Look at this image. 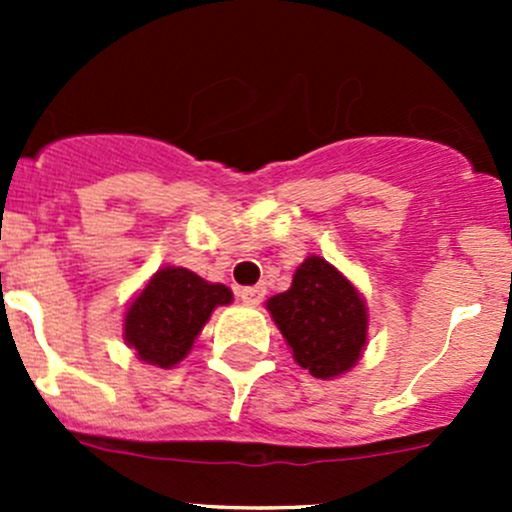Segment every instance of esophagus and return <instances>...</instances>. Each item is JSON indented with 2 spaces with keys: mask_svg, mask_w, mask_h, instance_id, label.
<instances>
[{
  "mask_svg": "<svg viewBox=\"0 0 512 512\" xmlns=\"http://www.w3.org/2000/svg\"><path fill=\"white\" fill-rule=\"evenodd\" d=\"M265 292H267V289L262 287V285L242 287L240 292H237V297H240L245 304H252V307H255V304H260L262 299H265Z\"/></svg>",
  "mask_w": 512,
  "mask_h": 512,
  "instance_id": "34e87169",
  "label": "esophagus"
}]
</instances>
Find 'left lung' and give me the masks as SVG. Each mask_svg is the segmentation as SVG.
<instances>
[{
  "label": "left lung",
  "instance_id": "1",
  "mask_svg": "<svg viewBox=\"0 0 512 512\" xmlns=\"http://www.w3.org/2000/svg\"><path fill=\"white\" fill-rule=\"evenodd\" d=\"M294 361L317 379L347 374L366 347L369 314L352 282L324 257L309 255L292 287L267 299Z\"/></svg>",
  "mask_w": 512,
  "mask_h": 512
}]
</instances>
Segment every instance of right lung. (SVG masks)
Instances as JSON below:
<instances>
[{
    "label": "right lung",
    "mask_w": 512,
    "mask_h": 512,
    "mask_svg": "<svg viewBox=\"0 0 512 512\" xmlns=\"http://www.w3.org/2000/svg\"><path fill=\"white\" fill-rule=\"evenodd\" d=\"M230 302V287L185 267H160L128 304L123 339L141 361L170 369L188 356L213 309Z\"/></svg>",
    "instance_id": "right-lung-1"
}]
</instances>
